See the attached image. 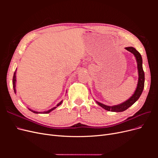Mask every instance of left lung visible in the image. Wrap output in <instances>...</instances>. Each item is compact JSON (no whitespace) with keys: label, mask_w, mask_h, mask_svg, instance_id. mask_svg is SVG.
Masks as SVG:
<instances>
[{"label":"left lung","mask_w":158,"mask_h":158,"mask_svg":"<svg viewBox=\"0 0 158 158\" xmlns=\"http://www.w3.org/2000/svg\"><path fill=\"white\" fill-rule=\"evenodd\" d=\"M125 49H127L128 51L131 52L135 55L136 60L137 63V69H138V83H137V86L135 91V92L132 95V96L127 99V101L124 102L123 103H121L118 105H116V106H106V105L100 103L98 101H95L97 103L98 106L102 107L104 109L107 110L109 111H112V112H122L125 111L128 107H130L131 106L135 103L137 100L139 99L140 96L141 95L142 91L144 89V70H143L142 68V56L140 54V52L135 48H134L132 47H125Z\"/></svg>","instance_id":"left-lung-1"}]
</instances>
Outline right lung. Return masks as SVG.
I'll return each instance as SVG.
<instances>
[{
	"label": "right lung",
	"mask_w": 158,
	"mask_h": 158,
	"mask_svg": "<svg viewBox=\"0 0 158 158\" xmlns=\"http://www.w3.org/2000/svg\"><path fill=\"white\" fill-rule=\"evenodd\" d=\"M16 71L14 72V76H13V80H12V84H13V88H14V92H15V94L16 93ZM63 103V100H62L61 102H60L58 104L56 105V106H55V107H52V108H51V109H49V110H48V111H42V112H40V111H33V110H32V109H30V108H28L29 109V110H30V111H31V112H33V113H36V114H38V113H43V114H47V113H50V112H51L52 110H54V109H55L57 107H59V106H60V105Z\"/></svg>",
	"instance_id": "right-lung-1"
}]
</instances>
